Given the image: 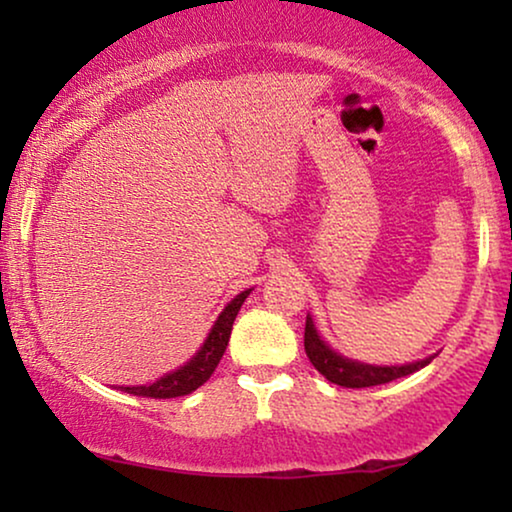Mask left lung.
Listing matches in <instances>:
<instances>
[{
  "label": "left lung",
  "instance_id": "obj_1",
  "mask_svg": "<svg viewBox=\"0 0 512 512\" xmlns=\"http://www.w3.org/2000/svg\"><path fill=\"white\" fill-rule=\"evenodd\" d=\"M305 352L307 359L312 361V366L326 377L328 382L340 384L347 389H363V387H375V384H387L398 377L412 375L415 370L429 366L433 356L415 363H405V366H370V363L352 361L340 356L335 349H331L321 340V335L314 328V321L310 314L305 319Z\"/></svg>",
  "mask_w": 512,
  "mask_h": 512
}]
</instances>
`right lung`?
Masks as SVG:
<instances>
[{"label": "right lung", "instance_id": "1", "mask_svg": "<svg viewBox=\"0 0 512 512\" xmlns=\"http://www.w3.org/2000/svg\"><path fill=\"white\" fill-rule=\"evenodd\" d=\"M251 289L242 291L240 296H235L230 303L226 305V310L219 314V319L214 321L212 331H209L207 340L202 342V347L198 349V354L193 356L186 366H181L172 373H167L160 377V380L151 382V384H142V387H118L121 391H128L132 396H144V398H177V396H186L202 387L212 373L219 366L223 352H226L228 340H230V331H233V321L240 312V307Z\"/></svg>", "mask_w": 512, "mask_h": 512}]
</instances>
